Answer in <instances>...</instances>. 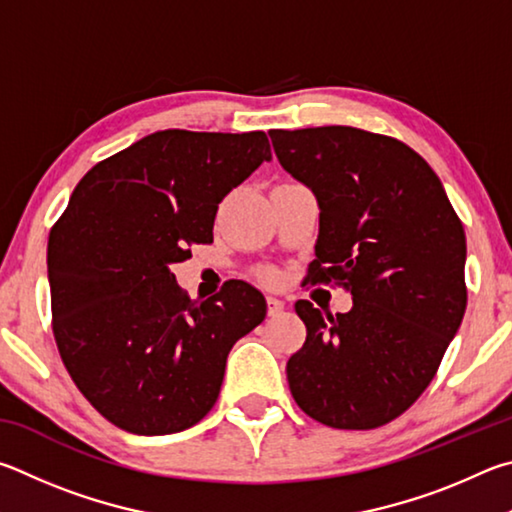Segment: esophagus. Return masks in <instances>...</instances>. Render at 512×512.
Returning a JSON list of instances; mask_svg holds the SVG:
<instances>
[{"instance_id":"34e87169","label":"esophagus","mask_w":512,"mask_h":512,"mask_svg":"<svg viewBox=\"0 0 512 512\" xmlns=\"http://www.w3.org/2000/svg\"><path fill=\"white\" fill-rule=\"evenodd\" d=\"M283 310H285V301L283 299L267 297V312H270V317H279Z\"/></svg>"}]
</instances>
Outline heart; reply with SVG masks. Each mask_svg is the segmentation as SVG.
I'll use <instances>...</instances> for the list:
<instances>
[{"label": "heart", "instance_id": "heart-1", "mask_svg": "<svg viewBox=\"0 0 512 512\" xmlns=\"http://www.w3.org/2000/svg\"><path fill=\"white\" fill-rule=\"evenodd\" d=\"M270 279H272V281H274V279H276V274H270Z\"/></svg>", "mask_w": 512, "mask_h": 512}]
</instances>
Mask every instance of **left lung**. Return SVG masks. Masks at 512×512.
I'll use <instances>...</instances> for the list:
<instances>
[{
    "label": "left lung",
    "mask_w": 512,
    "mask_h": 512,
    "mask_svg": "<svg viewBox=\"0 0 512 512\" xmlns=\"http://www.w3.org/2000/svg\"><path fill=\"white\" fill-rule=\"evenodd\" d=\"M279 164L319 206L312 283L339 281L353 308L294 310L306 344L288 382L310 418L373 429L398 418L432 382L465 312V233L441 179L405 143L326 125L272 130Z\"/></svg>",
    "instance_id": "left-lung-1"
}]
</instances>
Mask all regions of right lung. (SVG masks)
Instances as JSON below:
<instances>
[{"mask_svg": "<svg viewBox=\"0 0 512 512\" xmlns=\"http://www.w3.org/2000/svg\"><path fill=\"white\" fill-rule=\"evenodd\" d=\"M270 159L265 132L159 130L98 161L71 193L47 249L53 335L112 425L175 434L218 400L227 355L267 301L245 281L193 301L170 265L213 242L222 197Z\"/></svg>", "mask_w": 512, "mask_h": 512, "instance_id": "right-lung-1", "label": "right lung"}]
</instances>
